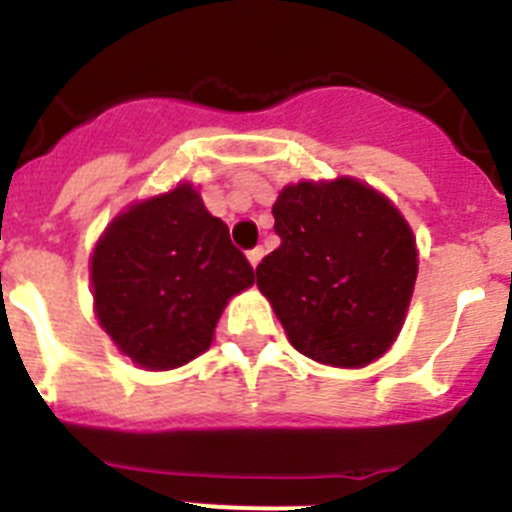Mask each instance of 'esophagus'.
Wrapping results in <instances>:
<instances>
[{"label":"esophagus","instance_id":"obj_1","mask_svg":"<svg viewBox=\"0 0 512 512\" xmlns=\"http://www.w3.org/2000/svg\"><path fill=\"white\" fill-rule=\"evenodd\" d=\"M262 255H265V250H262V247H255V250L247 252V260H250L252 267H257V262L262 260Z\"/></svg>","mask_w":512,"mask_h":512}]
</instances>
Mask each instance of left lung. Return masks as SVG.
Here are the masks:
<instances>
[{
	"label": "left lung",
	"instance_id": "1",
	"mask_svg": "<svg viewBox=\"0 0 512 512\" xmlns=\"http://www.w3.org/2000/svg\"><path fill=\"white\" fill-rule=\"evenodd\" d=\"M280 247L257 265L290 344L331 367L375 362L395 342L418 275L416 237L382 193L354 178L285 186Z\"/></svg>",
	"mask_w": 512,
	"mask_h": 512
}]
</instances>
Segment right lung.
<instances>
[{
	"label": "right lung",
	"mask_w": 512,
	"mask_h": 512,
	"mask_svg": "<svg viewBox=\"0 0 512 512\" xmlns=\"http://www.w3.org/2000/svg\"><path fill=\"white\" fill-rule=\"evenodd\" d=\"M252 283L227 224L191 183L122 211L91 255L99 324L145 370H173L206 352L227 301Z\"/></svg>",
	"instance_id": "1"
}]
</instances>
